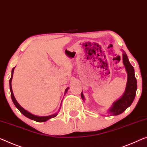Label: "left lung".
<instances>
[{"label":"left lung","mask_w":147,"mask_h":147,"mask_svg":"<svg viewBox=\"0 0 147 147\" xmlns=\"http://www.w3.org/2000/svg\"><path fill=\"white\" fill-rule=\"evenodd\" d=\"M123 62L125 67L127 73V82L125 91L123 95L114 103L112 107L110 109V113L112 115L116 116L123 113L126 108L130 107L134 101L137 91V80L135 76L134 68L129 62L127 56L125 52L123 54ZM81 98L84 99L82 92L81 94Z\"/></svg>","instance_id":"8db88e82"}]
</instances>
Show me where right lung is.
Segmentation results:
<instances>
[{
	"label": "right lung",
	"mask_w": 147,
	"mask_h": 147,
	"mask_svg": "<svg viewBox=\"0 0 147 147\" xmlns=\"http://www.w3.org/2000/svg\"><path fill=\"white\" fill-rule=\"evenodd\" d=\"M13 69H14V67L12 69V77H11L10 80V92H11V97H12V100L13 101V104H14V105L16 106V107L18 109L20 110V112L22 113V114L24 115L25 116H26L27 118H28L31 119H33V120L37 121V122H44V121H46L48 120L49 119L52 118H55L56 116H57V113L56 114H55L53 115H51V116H35V115H33L32 114H31V113H29V112L27 111L26 110H25L24 108H22L21 106H20L18 102H17V100H16L14 96H13V91H12V85H11V82H12V77H13ZM67 89H68V88H67L66 89V91L65 92H66Z\"/></svg>",
	"instance_id": "right-lung-1"
}]
</instances>
